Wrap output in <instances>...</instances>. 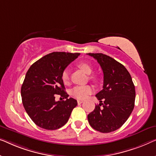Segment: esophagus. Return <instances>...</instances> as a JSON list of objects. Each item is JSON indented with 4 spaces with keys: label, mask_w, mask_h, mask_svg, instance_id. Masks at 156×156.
I'll use <instances>...</instances> for the list:
<instances>
[{
    "label": "esophagus",
    "mask_w": 156,
    "mask_h": 156,
    "mask_svg": "<svg viewBox=\"0 0 156 156\" xmlns=\"http://www.w3.org/2000/svg\"><path fill=\"white\" fill-rule=\"evenodd\" d=\"M77 103H78V104H81V103H83V101L82 100H77Z\"/></svg>",
    "instance_id": "34e87169"
}]
</instances>
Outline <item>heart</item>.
Segmentation results:
<instances>
[{"label":"heart","mask_w":156,"mask_h":156,"mask_svg":"<svg viewBox=\"0 0 156 156\" xmlns=\"http://www.w3.org/2000/svg\"><path fill=\"white\" fill-rule=\"evenodd\" d=\"M79 67L82 69L86 74H90L93 69L91 66L86 62H81L79 64ZM69 80V72L68 69H65L62 73V80L65 83H67ZM94 89L91 86L85 85V86H76L74 87L72 90V95L77 99H85L92 94Z\"/></svg>","instance_id":"heart-1"}]
</instances>
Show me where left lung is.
I'll return each mask as SVG.
<instances>
[{
  "label": "left lung",
  "instance_id": "left-lung-1",
  "mask_svg": "<svg viewBox=\"0 0 156 156\" xmlns=\"http://www.w3.org/2000/svg\"><path fill=\"white\" fill-rule=\"evenodd\" d=\"M87 54L98 61L103 73V89L96 95L101 103L88 115V120L98 132H114L124 125L134 109V83L125 67L112 58L103 53Z\"/></svg>",
  "mask_w": 156,
  "mask_h": 156
}]
</instances>
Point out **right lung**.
I'll return each instance as SVG.
<instances>
[{
	"instance_id": "right-lung-1",
	"label": "right lung",
	"mask_w": 156,
	"mask_h": 156,
	"mask_svg": "<svg viewBox=\"0 0 156 156\" xmlns=\"http://www.w3.org/2000/svg\"><path fill=\"white\" fill-rule=\"evenodd\" d=\"M80 53L53 52L29 67L22 85V103L34 122L45 129H58L67 122L77 101L65 91L62 73ZM56 94L65 98L55 101Z\"/></svg>"
}]
</instances>
